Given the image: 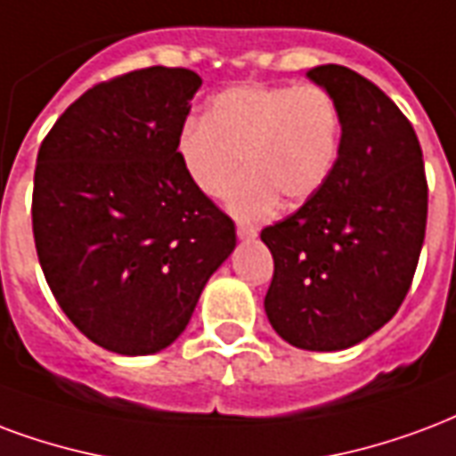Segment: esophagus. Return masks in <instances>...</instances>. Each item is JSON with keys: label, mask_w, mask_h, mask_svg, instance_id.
<instances>
[{"label": "esophagus", "mask_w": 456, "mask_h": 456, "mask_svg": "<svg viewBox=\"0 0 456 456\" xmlns=\"http://www.w3.org/2000/svg\"><path fill=\"white\" fill-rule=\"evenodd\" d=\"M237 237L239 239H256V229L246 227V224H237Z\"/></svg>", "instance_id": "obj_1"}]
</instances>
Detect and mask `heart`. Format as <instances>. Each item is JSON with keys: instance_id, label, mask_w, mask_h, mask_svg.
<instances>
[{"instance_id": "heart-1", "label": "heart", "mask_w": 456, "mask_h": 456, "mask_svg": "<svg viewBox=\"0 0 456 456\" xmlns=\"http://www.w3.org/2000/svg\"><path fill=\"white\" fill-rule=\"evenodd\" d=\"M343 118L331 94L319 86L237 84L208 103L205 120H188L176 157L188 181L208 198L229 193L239 219L265 217L285 198L299 208L331 178L340 154Z\"/></svg>"}]
</instances>
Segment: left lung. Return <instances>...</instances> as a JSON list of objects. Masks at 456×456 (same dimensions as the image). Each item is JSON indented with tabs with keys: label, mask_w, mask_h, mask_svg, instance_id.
<instances>
[{
	"label": "left lung",
	"mask_w": 456,
	"mask_h": 456,
	"mask_svg": "<svg viewBox=\"0 0 456 456\" xmlns=\"http://www.w3.org/2000/svg\"><path fill=\"white\" fill-rule=\"evenodd\" d=\"M306 79L331 94L343 134L331 178L295 215L261 232L275 273L265 314L289 346H357L396 314L426 239L423 151L396 103L340 65Z\"/></svg>",
	"instance_id": "1"
}]
</instances>
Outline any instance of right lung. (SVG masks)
Returning <instances> with one entry per match:
<instances>
[{"instance_id":"1","label":"right lung","mask_w":456,"mask_h":456,"mask_svg":"<svg viewBox=\"0 0 456 456\" xmlns=\"http://www.w3.org/2000/svg\"><path fill=\"white\" fill-rule=\"evenodd\" d=\"M202 79L150 67L99 84L57 118L33 178V237L57 305L118 355L159 353L237 246L176 140Z\"/></svg>"}]
</instances>
